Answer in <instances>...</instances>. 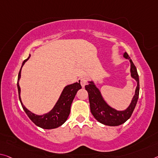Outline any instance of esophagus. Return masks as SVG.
I'll return each mask as SVG.
<instances>
[{"label":"esophagus","mask_w":158,"mask_h":158,"mask_svg":"<svg viewBox=\"0 0 158 158\" xmlns=\"http://www.w3.org/2000/svg\"><path fill=\"white\" fill-rule=\"evenodd\" d=\"M80 84H81V86L84 88L85 86H86V84H87V79L86 78H81L80 79Z\"/></svg>","instance_id":"obj_1"}]
</instances>
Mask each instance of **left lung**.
I'll return each mask as SVG.
<instances>
[{"instance_id": "8db88e82", "label": "left lung", "mask_w": 158, "mask_h": 158, "mask_svg": "<svg viewBox=\"0 0 158 158\" xmlns=\"http://www.w3.org/2000/svg\"><path fill=\"white\" fill-rule=\"evenodd\" d=\"M123 56L129 60L131 63V76L137 82V86L135 90V94L129 107L124 110H117L109 106L102 98L100 90L97 88L93 81H89V84L85 86V89L89 94L90 109L92 114L97 121L107 126H119L127 121L133 113L136 106L139 95V78L136 66L126 52Z\"/></svg>"}]
</instances>
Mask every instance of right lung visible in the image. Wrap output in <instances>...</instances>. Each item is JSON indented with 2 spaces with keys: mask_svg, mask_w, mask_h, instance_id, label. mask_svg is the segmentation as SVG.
Wrapping results in <instances>:
<instances>
[{
  "mask_svg": "<svg viewBox=\"0 0 158 158\" xmlns=\"http://www.w3.org/2000/svg\"><path fill=\"white\" fill-rule=\"evenodd\" d=\"M30 55L29 57L24 60L22 62V65L21 69L19 70L18 74V79H17V89H18L19 98L20 101L22 108L26 112L27 116L34 123L42 129H56L63 124L66 122L70 113V107H71L72 102L73 101L75 96H76L77 91L81 89V86L80 84V81L79 82H76L72 84L67 85L64 87L63 91L60 96L58 101H57L56 104L55 105L51 111L46 114H44L42 115H38L33 113L29 111L28 109L26 108L22 102L20 98V87L19 85V81L21 77V69L23 67L25 62H26L30 57Z\"/></svg>",
  "mask_w": 158,
  "mask_h": 158,
  "instance_id": "add662e5",
  "label": "right lung"
}]
</instances>
